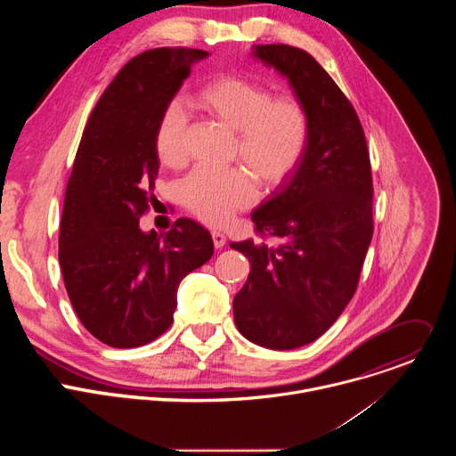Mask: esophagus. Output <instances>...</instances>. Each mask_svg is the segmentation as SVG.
<instances>
[{
    "label": "esophagus",
    "instance_id": "1",
    "mask_svg": "<svg viewBox=\"0 0 456 456\" xmlns=\"http://www.w3.org/2000/svg\"><path fill=\"white\" fill-rule=\"evenodd\" d=\"M211 236H213V243H215V247H216V248H222V247L227 243L225 234H224V232H220V231H213V232H211Z\"/></svg>",
    "mask_w": 456,
    "mask_h": 456
}]
</instances>
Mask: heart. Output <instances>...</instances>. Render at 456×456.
<instances>
[{
    "instance_id": "1",
    "label": "heart",
    "mask_w": 456,
    "mask_h": 456,
    "mask_svg": "<svg viewBox=\"0 0 456 456\" xmlns=\"http://www.w3.org/2000/svg\"><path fill=\"white\" fill-rule=\"evenodd\" d=\"M191 102L236 132L231 155L245 166L224 171L199 167L182 182V204L202 222L222 225L236 211L250 208L257 194L252 174L264 187L276 189L301 166L312 132L310 113L301 99L274 97L262 83L224 76L204 85ZM185 129L183 111L169 104L155 129V151L162 164L183 166Z\"/></svg>"
}]
</instances>
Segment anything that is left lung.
<instances>
[{
  "label": "left lung",
  "mask_w": 456,
  "mask_h": 456,
  "mask_svg": "<svg viewBox=\"0 0 456 456\" xmlns=\"http://www.w3.org/2000/svg\"><path fill=\"white\" fill-rule=\"evenodd\" d=\"M254 57L289 79L312 132L297 171L252 213L265 241L231 243L250 262L234 321L254 345L290 350L327 332L355 294L373 234L371 166L352 102L308 52L257 45Z\"/></svg>",
  "instance_id": "1"
}]
</instances>
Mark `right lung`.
Here are the masks:
<instances>
[{"instance_id":"1","label":"right lung","mask_w":456,"mask_h":456,"mask_svg":"<svg viewBox=\"0 0 456 456\" xmlns=\"http://www.w3.org/2000/svg\"><path fill=\"white\" fill-rule=\"evenodd\" d=\"M197 48H153L127 61L95 104L64 192L59 265L85 329L113 348L155 341L173 322L180 281L213 256L200 224L159 234L139 220L153 206L155 129L189 77Z\"/></svg>"}]
</instances>
